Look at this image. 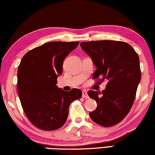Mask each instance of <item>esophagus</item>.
Segmentation results:
<instances>
[{
	"label": "esophagus",
	"instance_id": "1",
	"mask_svg": "<svg viewBox=\"0 0 155 155\" xmlns=\"http://www.w3.org/2000/svg\"><path fill=\"white\" fill-rule=\"evenodd\" d=\"M82 97H83V98H85V99L89 98V96L87 94V91H85V90L82 91Z\"/></svg>",
	"mask_w": 155,
	"mask_h": 155
}]
</instances>
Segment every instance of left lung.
<instances>
[{
  "instance_id": "1",
  "label": "left lung",
  "mask_w": 155,
  "mask_h": 155,
  "mask_svg": "<svg viewBox=\"0 0 155 155\" xmlns=\"http://www.w3.org/2000/svg\"><path fill=\"white\" fill-rule=\"evenodd\" d=\"M82 49L91 57L97 70L93 79L108 80L106 89L87 94L97 103L90 113L93 121L104 127L115 126L129 113L135 99L141 73L138 55L124 41L100 40L82 42Z\"/></svg>"
}]
</instances>
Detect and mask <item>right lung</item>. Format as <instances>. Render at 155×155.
Listing matches in <instances>:
<instances>
[{
    "label": "right lung",
    "mask_w": 155,
    "mask_h": 155,
    "mask_svg": "<svg viewBox=\"0 0 155 155\" xmlns=\"http://www.w3.org/2000/svg\"><path fill=\"white\" fill-rule=\"evenodd\" d=\"M78 41H51L29 51L18 70V92L27 118L43 130H55L66 122L72 101L82 97L81 90L65 92L56 86L63 61Z\"/></svg>",
    "instance_id": "right-lung-1"
}]
</instances>
